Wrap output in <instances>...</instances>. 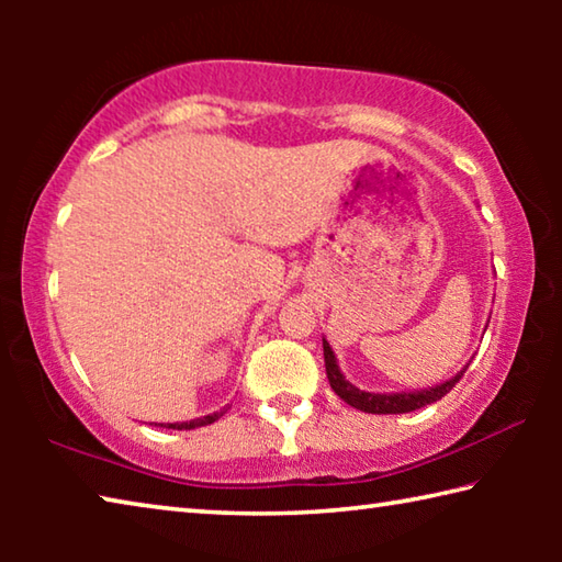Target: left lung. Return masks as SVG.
Wrapping results in <instances>:
<instances>
[{"label":"left lung","mask_w":562,"mask_h":562,"mask_svg":"<svg viewBox=\"0 0 562 562\" xmlns=\"http://www.w3.org/2000/svg\"><path fill=\"white\" fill-rule=\"evenodd\" d=\"M322 347H325V367H327V379H329V386L335 389V394L339 398H345L349 406L359 408V412H367V414H406V412H416V408H422L426 404H434L439 402L441 396H446L451 392V389L461 382L463 372L456 374L453 379H449L446 384L439 386H431V389H422V392H412V394H369V392H361L351 382H347L345 374L339 372L337 367V357L335 351H331L329 341L322 339Z\"/></svg>","instance_id":"left-lung-1"}]
</instances>
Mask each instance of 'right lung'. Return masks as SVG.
Instances as JSON below:
<instances>
[{
	"label": "right lung",
	"instance_id": "right-lung-1",
	"mask_svg": "<svg viewBox=\"0 0 562 562\" xmlns=\"http://www.w3.org/2000/svg\"><path fill=\"white\" fill-rule=\"evenodd\" d=\"M223 412L211 414V416H203V418H193V422H183V424H168V429H195V426H205V424H213L215 418H221Z\"/></svg>",
	"mask_w": 562,
	"mask_h": 562
}]
</instances>
